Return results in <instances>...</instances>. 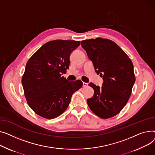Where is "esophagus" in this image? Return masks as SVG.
<instances>
[{
  "label": "esophagus",
  "instance_id": "obj_1",
  "mask_svg": "<svg viewBox=\"0 0 155 155\" xmlns=\"http://www.w3.org/2000/svg\"><path fill=\"white\" fill-rule=\"evenodd\" d=\"M83 87H87L88 86V83H85V82H83Z\"/></svg>",
  "mask_w": 155,
  "mask_h": 155
}]
</instances>
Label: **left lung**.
<instances>
[{
	"label": "left lung",
	"mask_w": 155,
	"mask_h": 155,
	"mask_svg": "<svg viewBox=\"0 0 155 155\" xmlns=\"http://www.w3.org/2000/svg\"><path fill=\"white\" fill-rule=\"evenodd\" d=\"M81 45L93 62L96 72L104 81L101 87L89 84L94 94L87 99V104L99 117H112L120 113L131 96L135 82L133 62L121 48L110 39H86L82 41Z\"/></svg>",
	"instance_id": "8db88e82"
}]
</instances>
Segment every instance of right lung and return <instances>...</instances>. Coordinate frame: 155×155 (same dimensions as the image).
I'll use <instances>...</instances> for the list:
<instances>
[{"label": "right lung", "mask_w": 155, "mask_h": 155, "mask_svg": "<svg viewBox=\"0 0 155 155\" xmlns=\"http://www.w3.org/2000/svg\"><path fill=\"white\" fill-rule=\"evenodd\" d=\"M80 41L48 42L27 61L22 84L27 104L39 116L54 119L68 108L73 93L83 86L80 80L69 81L62 74L69 69L71 53Z\"/></svg>", "instance_id": "1"}]
</instances>
